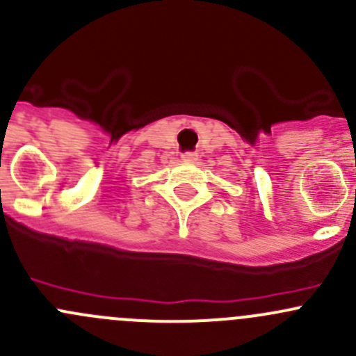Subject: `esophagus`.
Wrapping results in <instances>:
<instances>
[{
    "label": "esophagus",
    "mask_w": 356,
    "mask_h": 356,
    "mask_svg": "<svg viewBox=\"0 0 356 356\" xmlns=\"http://www.w3.org/2000/svg\"><path fill=\"white\" fill-rule=\"evenodd\" d=\"M196 153L195 152H186V153H182V160H186V161H193V160H196Z\"/></svg>",
    "instance_id": "34e87169"
}]
</instances>
